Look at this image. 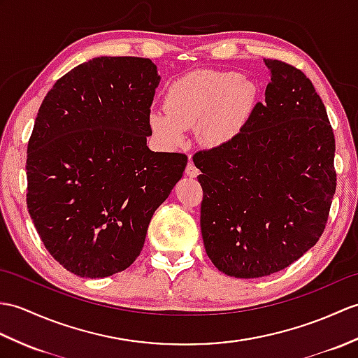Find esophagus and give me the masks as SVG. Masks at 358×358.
Returning <instances> with one entry per match:
<instances>
[{"label":"esophagus","mask_w":358,"mask_h":358,"mask_svg":"<svg viewBox=\"0 0 358 358\" xmlns=\"http://www.w3.org/2000/svg\"><path fill=\"white\" fill-rule=\"evenodd\" d=\"M198 173H199L198 168L194 164V162L190 160V162L187 163V166H186V176H187V177H196Z\"/></svg>","instance_id":"esophagus-1"}]
</instances>
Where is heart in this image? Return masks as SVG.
Masks as SVG:
<instances>
[{"instance_id": "heart-1", "label": "heart", "mask_w": 358, "mask_h": 358, "mask_svg": "<svg viewBox=\"0 0 358 358\" xmlns=\"http://www.w3.org/2000/svg\"><path fill=\"white\" fill-rule=\"evenodd\" d=\"M257 97V85L238 71L196 70L172 82L164 96L166 111H152L149 124L166 145H181L186 128L196 127L203 143L220 146L244 129Z\"/></svg>"}]
</instances>
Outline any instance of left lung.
<instances>
[{"instance_id":"1","label":"left lung","mask_w":358,"mask_h":358,"mask_svg":"<svg viewBox=\"0 0 358 358\" xmlns=\"http://www.w3.org/2000/svg\"><path fill=\"white\" fill-rule=\"evenodd\" d=\"M271 80L244 129L194 155L206 253L227 276L287 268L325 230L336 138L320 96L296 66L264 59Z\"/></svg>"}]
</instances>
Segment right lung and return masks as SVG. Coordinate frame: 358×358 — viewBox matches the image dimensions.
I'll list each match as a JSON object with an SVG mask.
<instances>
[{
    "mask_svg": "<svg viewBox=\"0 0 358 358\" xmlns=\"http://www.w3.org/2000/svg\"><path fill=\"white\" fill-rule=\"evenodd\" d=\"M160 84L146 57L74 66L41 103L27 146V209L48 253L80 278L127 270L187 157L154 152L149 114Z\"/></svg>",
    "mask_w": 358,
    "mask_h": 358,
    "instance_id": "right-lung-1",
    "label": "right lung"
}]
</instances>
